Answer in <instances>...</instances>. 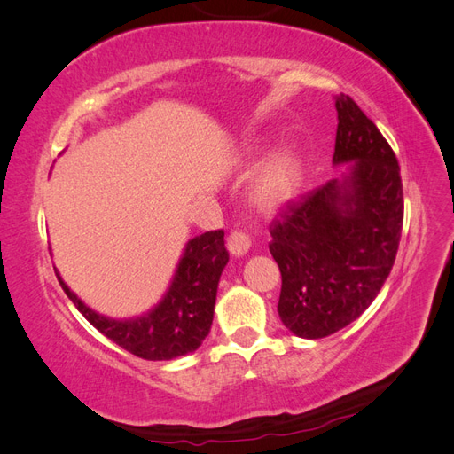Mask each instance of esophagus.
I'll return each mask as SVG.
<instances>
[{"label": "esophagus", "instance_id": "obj_1", "mask_svg": "<svg viewBox=\"0 0 454 454\" xmlns=\"http://www.w3.org/2000/svg\"><path fill=\"white\" fill-rule=\"evenodd\" d=\"M250 246H252L250 237L246 235V232H242V231H232L231 235H229V239H227V248L235 257H242V255L248 254Z\"/></svg>", "mask_w": 454, "mask_h": 454}]
</instances>
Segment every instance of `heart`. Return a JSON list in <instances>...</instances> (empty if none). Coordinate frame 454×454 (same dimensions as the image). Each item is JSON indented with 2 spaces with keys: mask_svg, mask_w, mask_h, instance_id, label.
Listing matches in <instances>:
<instances>
[{
  "mask_svg": "<svg viewBox=\"0 0 454 454\" xmlns=\"http://www.w3.org/2000/svg\"><path fill=\"white\" fill-rule=\"evenodd\" d=\"M303 185V168L297 151L282 145L259 164L248 184L246 197L259 214H278L290 206Z\"/></svg>",
  "mask_w": 454,
  "mask_h": 454,
  "instance_id": "b5f03b06",
  "label": "heart"
}]
</instances>
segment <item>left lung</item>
<instances>
[{
  "mask_svg": "<svg viewBox=\"0 0 454 454\" xmlns=\"http://www.w3.org/2000/svg\"><path fill=\"white\" fill-rule=\"evenodd\" d=\"M335 109L333 167L347 170L270 223L269 250L282 274L278 314L303 339L360 318L388 278L403 225L392 147L350 96H335Z\"/></svg>",
  "mask_w": 454,
  "mask_h": 454,
  "instance_id": "obj_1",
  "label": "left lung"
}]
</instances>
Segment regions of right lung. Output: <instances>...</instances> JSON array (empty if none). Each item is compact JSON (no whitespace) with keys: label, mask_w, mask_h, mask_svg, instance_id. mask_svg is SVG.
Here are the masks:
<instances>
[{"label":"right lung","mask_w":454,"mask_h":454,"mask_svg":"<svg viewBox=\"0 0 454 454\" xmlns=\"http://www.w3.org/2000/svg\"><path fill=\"white\" fill-rule=\"evenodd\" d=\"M225 232L208 231L191 239L159 303L134 318H109L81 301L57 270L77 310L121 348L144 360H174L195 352L210 333L219 277L229 261Z\"/></svg>","instance_id":"1"}]
</instances>
